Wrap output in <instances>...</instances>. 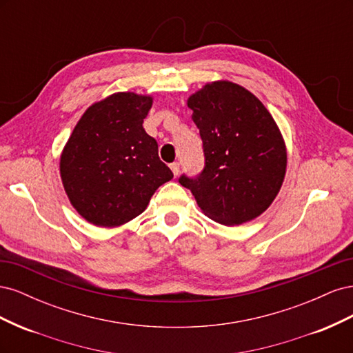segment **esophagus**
Instances as JSON below:
<instances>
[{
    "mask_svg": "<svg viewBox=\"0 0 353 353\" xmlns=\"http://www.w3.org/2000/svg\"><path fill=\"white\" fill-rule=\"evenodd\" d=\"M170 170H172L174 175L176 176V175H178V172H179V163H178V162L170 163Z\"/></svg>",
    "mask_w": 353,
    "mask_h": 353,
    "instance_id": "34e87169",
    "label": "esophagus"
}]
</instances>
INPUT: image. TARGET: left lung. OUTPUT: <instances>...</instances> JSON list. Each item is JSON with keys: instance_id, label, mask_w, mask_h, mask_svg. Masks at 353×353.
Instances as JSON below:
<instances>
[{"instance_id": "obj_1", "label": "left lung", "mask_w": 353, "mask_h": 353, "mask_svg": "<svg viewBox=\"0 0 353 353\" xmlns=\"http://www.w3.org/2000/svg\"><path fill=\"white\" fill-rule=\"evenodd\" d=\"M203 140L200 176L179 178L206 216L241 225L271 206L287 169L279 125L249 90L227 79L208 82L187 99Z\"/></svg>"}]
</instances>
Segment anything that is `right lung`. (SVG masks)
<instances>
[{
	"label": "right lung",
	"instance_id": "1",
	"mask_svg": "<svg viewBox=\"0 0 353 353\" xmlns=\"http://www.w3.org/2000/svg\"><path fill=\"white\" fill-rule=\"evenodd\" d=\"M153 97L114 92L81 116L60 154V176L73 209L95 227L114 228L147 209L174 178L143 122Z\"/></svg>",
	"mask_w": 353,
	"mask_h": 353
}]
</instances>
